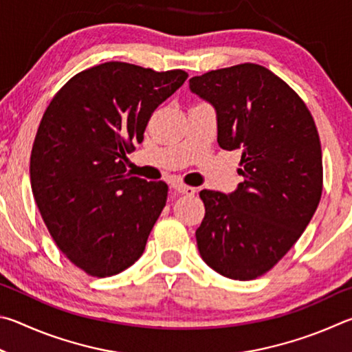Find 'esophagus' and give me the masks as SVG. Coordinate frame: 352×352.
I'll return each instance as SVG.
<instances>
[{
    "label": "esophagus",
    "instance_id": "1",
    "mask_svg": "<svg viewBox=\"0 0 352 352\" xmlns=\"http://www.w3.org/2000/svg\"><path fill=\"white\" fill-rule=\"evenodd\" d=\"M171 188L176 190V192L181 193V195H195L196 193V188L195 187L186 186V184H181V182H173L171 184Z\"/></svg>",
    "mask_w": 352,
    "mask_h": 352
}]
</instances>
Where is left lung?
Instances as JSON below:
<instances>
[{
	"label": "left lung",
	"instance_id": "8db88e82",
	"mask_svg": "<svg viewBox=\"0 0 352 352\" xmlns=\"http://www.w3.org/2000/svg\"><path fill=\"white\" fill-rule=\"evenodd\" d=\"M217 113L218 144L241 151L235 192L199 193L202 260L232 280L272 269L309 224L322 198V146L309 109L264 66L244 63L190 78Z\"/></svg>",
	"mask_w": 352,
	"mask_h": 352
}]
</instances>
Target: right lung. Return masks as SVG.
<instances>
[{"instance_id": "add662e5", "label": "right lung", "mask_w": 352, "mask_h": 352, "mask_svg": "<svg viewBox=\"0 0 352 352\" xmlns=\"http://www.w3.org/2000/svg\"><path fill=\"white\" fill-rule=\"evenodd\" d=\"M188 77L108 61L72 77L49 103L30 154V186L55 244L86 274L139 260L166 202L165 182L125 168L151 113Z\"/></svg>"}]
</instances>
